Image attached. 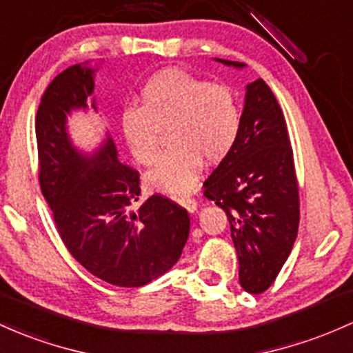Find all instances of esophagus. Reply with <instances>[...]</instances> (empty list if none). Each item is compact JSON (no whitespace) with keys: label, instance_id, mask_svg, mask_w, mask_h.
<instances>
[{"label":"esophagus","instance_id":"1","mask_svg":"<svg viewBox=\"0 0 353 353\" xmlns=\"http://www.w3.org/2000/svg\"><path fill=\"white\" fill-rule=\"evenodd\" d=\"M176 201H177V203L181 204V206L188 209L189 212H194L196 209H197V203H196V199H192V197H189V196H181V197H176Z\"/></svg>","mask_w":353,"mask_h":353}]
</instances>
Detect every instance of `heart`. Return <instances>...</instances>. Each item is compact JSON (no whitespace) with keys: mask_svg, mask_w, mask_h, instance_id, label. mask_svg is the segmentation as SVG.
<instances>
[{"mask_svg":"<svg viewBox=\"0 0 353 353\" xmlns=\"http://www.w3.org/2000/svg\"><path fill=\"white\" fill-rule=\"evenodd\" d=\"M243 107L238 92L184 70L154 73L142 85L139 107L122 114V132L135 161L152 165L168 130L170 149L147 174L154 191L185 192L194 185L203 161L218 164L238 144Z\"/></svg>","mask_w":353,"mask_h":353,"instance_id":"b5f03b06","label":"heart"}]
</instances>
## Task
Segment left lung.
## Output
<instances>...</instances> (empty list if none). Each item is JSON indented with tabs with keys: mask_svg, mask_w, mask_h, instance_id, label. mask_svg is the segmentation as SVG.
Masks as SVG:
<instances>
[{
	"mask_svg": "<svg viewBox=\"0 0 353 353\" xmlns=\"http://www.w3.org/2000/svg\"><path fill=\"white\" fill-rule=\"evenodd\" d=\"M219 61L243 67L239 61ZM203 188L230 221L239 283L253 295L266 292L296 239L300 192L283 110L261 79L246 88L238 144Z\"/></svg>",
	"mask_w": 353,
	"mask_h": 353,
	"instance_id": "obj_1",
	"label": "left lung"
}]
</instances>
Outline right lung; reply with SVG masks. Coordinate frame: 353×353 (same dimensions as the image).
I'll use <instances>...</instances> for the list:
<instances>
[{
	"instance_id": "1",
	"label": "right lung",
	"mask_w": 353,
	"mask_h": 353,
	"mask_svg": "<svg viewBox=\"0 0 353 353\" xmlns=\"http://www.w3.org/2000/svg\"><path fill=\"white\" fill-rule=\"evenodd\" d=\"M92 70L58 73L34 120L38 181L61 241L92 274L115 286H142L176 265L189 236V214L169 197L137 204L141 174L117 159L108 139L92 157L68 141L65 117L87 107Z\"/></svg>"
}]
</instances>
